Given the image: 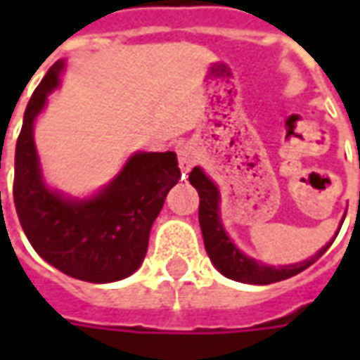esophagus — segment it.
Returning <instances> with one entry per match:
<instances>
[{
  "label": "esophagus",
  "mask_w": 360,
  "mask_h": 360,
  "mask_svg": "<svg viewBox=\"0 0 360 360\" xmlns=\"http://www.w3.org/2000/svg\"><path fill=\"white\" fill-rule=\"evenodd\" d=\"M196 164V152L191 144H183L179 148V165L185 173L191 172V167Z\"/></svg>",
  "instance_id": "obj_1"
}]
</instances>
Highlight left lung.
Segmentation results:
<instances>
[{
	"mask_svg": "<svg viewBox=\"0 0 360 360\" xmlns=\"http://www.w3.org/2000/svg\"><path fill=\"white\" fill-rule=\"evenodd\" d=\"M188 181L198 191V196H200L198 221H200V229H202L206 252L210 257L212 264L216 266L226 278L241 281V283H255V285H268V283H276L281 279L293 278L297 274H301L302 270H307L310 264H314L333 243H328L326 247L318 250L314 257L304 260V262H299V264L276 268V266H266L262 262H257L255 258L243 255L224 231V226L219 221L218 187L204 175L200 167H195L188 173Z\"/></svg>",
	"mask_w": 360,
	"mask_h": 360,
	"instance_id": "obj_1",
	"label": "left lung"
}]
</instances>
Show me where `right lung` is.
Listing matches in <instances>:
<instances>
[{
	"mask_svg": "<svg viewBox=\"0 0 360 360\" xmlns=\"http://www.w3.org/2000/svg\"><path fill=\"white\" fill-rule=\"evenodd\" d=\"M63 61L50 67L25 111L15 148L13 198L22 231L40 257L71 278L110 283L144 260L150 227L181 172L175 152H139L90 200L46 187L34 146V119L59 84Z\"/></svg>",
	"mask_w": 360,
	"mask_h": 360,
	"instance_id": "1",
	"label": "right lung"
}]
</instances>
